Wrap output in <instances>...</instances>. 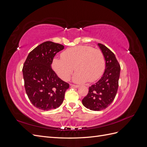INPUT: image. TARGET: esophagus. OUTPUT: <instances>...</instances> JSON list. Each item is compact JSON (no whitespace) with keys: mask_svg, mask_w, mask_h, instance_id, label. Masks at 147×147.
<instances>
[{"mask_svg":"<svg viewBox=\"0 0 147 147\" xmlns=\"http://www.w3.org/2000/svg\"><path fill=\"white\" fill-rule=\"evenodd\" d=\"M70 86L72 87H74V88H78L79 85L78 84H70Z\"/></svg>","mask_w":147,"mask_h":147,"instance_id":"34e87169","label":"esophagus"}]
</instances>
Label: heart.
Segmentation results:
<instances>
[{
  "label": "heart",
  "instance_id": "b5f03b06",
  "mask_svg": "<svg viewBox=\"0 0 147 147\" xmlns=\"http://www.w3.org/2000/svg\"><path fill=\"white\" fill-rule=\"evenodd\" d=\"M103 53L88 45H79L66 49L61 58L53 59L52 67L58 76L68 80L74 69L77 70L73 80L77 83L94 82L99 80L105 69Z\"/></svg>",
  "mask_w": 147,
  "mask_h": 147
}]
</instances>
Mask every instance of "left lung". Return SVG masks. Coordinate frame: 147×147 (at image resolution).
<instances>
[{
	"label": "left lung",
	"instance_id": "obj_1",
	"mask_svg": "<svg viewBox=\"0 0 147 147\" xmlns=\"http://www.w3.org/2000/svg\"><path fill=\"white\" fill-rule=\"evenodd\" d=\"M98 45L105 59V72L98 82L89 88L88 94L82 100L85 107L94 111L104 110L112 103L118 91L120 73V65L114 53L103 44Z\"/></svg>",
	"mask_w": 147,
	"mask_h": 147
}]
</instances>
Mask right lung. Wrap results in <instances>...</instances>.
Here are the masks:
<instances>
[{
    "instance_id": "obj_1",
    "label": "right lung",
    "mask_w": 147,
    "mask_h": 147,
    "mask_svg": "<svg viewBox=\"0 0 147 147\" xmlns=\"http://www.w3.org/2000/svg\"><path fill=\"white\" fill-rule=\"evenodd\" d=\"M64 46L45 42L31 51L23 67L24 88L29 100L38 109L50 110L61 105L69 84L57 77L51 68L57 53Z\"/></svg>"
}]
</instances>
